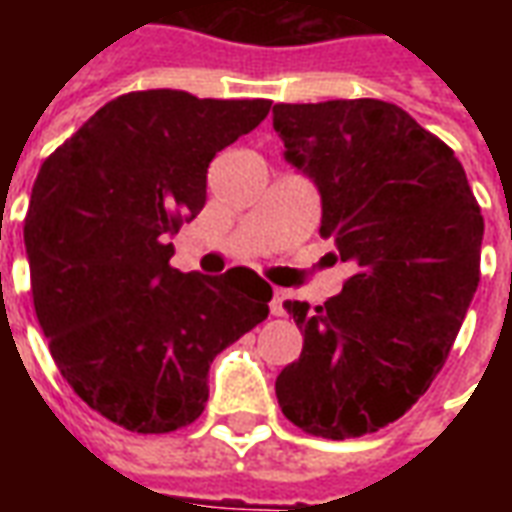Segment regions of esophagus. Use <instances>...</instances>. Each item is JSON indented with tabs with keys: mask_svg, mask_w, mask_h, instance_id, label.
I'll return each instance as SVG.
<instances>
[{
	"mask_svg": "<svg viewBox=\"0 0 512 512\" xmlns=\"http://www.w3.org/2000/svg\"><path fill=\"white\" fill-rule=\"evenodd\" d=\"M285 301H288V290H274L271 296V315H285Z\"/></svg>",
	"mask_w": 512,
	"mask_h": 512,
	"instance_id": "obj_1",
	"label": "esophagus"
}]
</instances>
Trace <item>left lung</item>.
I'll list each match as a JSON object with an SVG mask.
<instances>
[{"label": "left lung", "instance_id": "left-lung-1", "mask_svg": "<svg viewBox=\"0 0 512 512\" xmlns=\"http://www.w3.org/2000/svg\"><path fill=\"white\" fill-rule=\"evenodd\" d=\"M274 131L321 191V235L356 266L323 307L285 301L304 348L277 376L279 408L321 439L376 433L450 356L480 282L483 213L452 147L395 104H277Z\"/></svg>", "mask_w": 512, "mask_h": 512}]
</instances>
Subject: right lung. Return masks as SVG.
I'll return each instance as SVG.
<instances>
[{
  "mask_svg": "<svg viewBox=\"0 0 512 512\" xmlns=\"http://www.w3.org/2000/svg\"><path fill=\"white\" fill-rule=\"evenodd\" d=\"M271 101L136 90L101 106L32 186L24 244L38 323L62 378L131 433H172L208 403L213 356L268 318L252 268L169 266V235L205 205L213 156Z\"/></svg>",
  "mask_w": 512,
  "mask_h": 512,
  "instance_id": "obj_1",
  "label": "right lung"
}]
</instances>
